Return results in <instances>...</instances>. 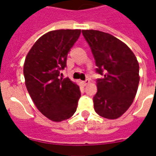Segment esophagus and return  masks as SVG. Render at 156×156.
Listing matches in <instances>:
<instances>
[{
    "label": "esophagus",
    "instance_id": "1",
    "mask_svg": "<svg viewBox=\"0 0 156 156\" xmlns=\"http://www.w3.org/2000/svg\"><path fill=\"white\" fill-rule=\"evenodd\" d=\"M82 83H83V86H86V85H88V83H89V80H88V79H86L85 81L82 82Z\"/></svg>",
    "mask_w": 156,
    "mask_h": 156
}]
</instances>
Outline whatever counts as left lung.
<instances>
[{
	"label": "left lung",
	"instance_id": "1",
	"mask_svg": "<svg viewBox=\"0 0 156 156\" xmlns=\"http://www.w3.org/2000/svg\"><path fill=\"white\" fill-rule=\"evenodd\" d=\"M97 66L98 92L93 98L94 110L102 117H120L134 101L140 82L139 62L133 51L119 39L97 30H83Z\"/></svg>",
	"mask_w": 156,
	"mask_h": 156
}]
</instances>
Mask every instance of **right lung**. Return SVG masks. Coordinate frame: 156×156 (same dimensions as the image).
<instances>
[{
	"label": "right lung",
	"instance_id": "obj_1",
	"mask_svg": "<svg viewBox=\"0 0 156 156\" xmlns=\"http://www.w3.org/2000/svg\"><path fill=\"white\" fill-rule=\"evenodd\" d=\"M81 30H56L41 37L27 55L23 67L25 83L36 107L55 122L76 112L81 93L78 85L61 78L67 57Z\"/></svg>",
	"mask_w": 156,
	"mask_h": 156
}]
</instances>
